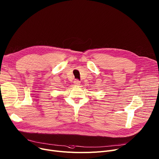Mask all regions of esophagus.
<instances>
[{
  "mask_svg": "<svg viewBox=\"0 0 159 159\" xmlns=\"http://www.w3.org/2000/svg\"><path fill=\"white\" fill-rule=\"evenodd\" d=\"M74 84H75V85H76V86H79L80 84V82L78 80H76L74 81Z\"/></svg>",
  "mask_w": 159,
  "mask_h": 159,
  "instance_id": "1",
  "label": "esophagus"
}]
</instances>
